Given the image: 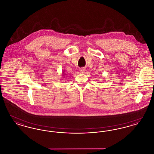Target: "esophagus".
<instances>
[{"label": "esophagus", "instance_id": "obj_1", "mask_svg": "<svg viewBox=\"0 0 154 154\" xmlns=\"http://www.w3.org/2000/svg\"><path fill=\"white\" fill-rule=\"evenodd\" d=\"M80 73H85V68H81L80 69Z\"/></svg>", "mask_w": 154, "mask_h": 154}]
</instances>
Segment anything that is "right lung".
Instances as JSON below:
<instances>
[{"instance_id":"right-lung-1","label":"right lung","mask_w":154,"mask_h":154,"mask_svg":"<svg viewBox=\"0 0 154 154\" xmlns=\"http://www.w3.org/2000/svg\"><path fill=\"white\" fill-rule=\"evenodd\" d=\"M64 73H65V72H62V76H63V77H64L65 75H67V74H65Z\"/></svg>"}]
</instances>
